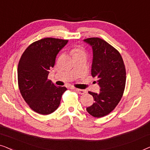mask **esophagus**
Here are the masks:
<instances>
[{
  "instance_id": "1",
  "label": "esophagus",
  "mask_w": 150,
  "mask_h": 150,
  "mask_svg": "<svg viewBox=\"0 0 150 150\" xmlns=\"http://www.w3.org/2000/svg\"><path fill=\"white\" fill-rule=\"evenodd\" d=\"M76 91L78 93H80V94H85L87 91L86 90H84V89H75Z\"/></svg>"
}]
</instances>
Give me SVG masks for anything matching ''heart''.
Instances as JSON below:
<instances>
[{
	"label": "heart",
	"instance_id": "heart-1",
	"mask_svg": "<svg viewBox=\"0 0 150 150\" xmlns=\"http://www.w3.org/2000/svg\"><path fill=\"white\" fill-rule=\"evenodd\" d=\"M71 53L73 55L74 57H76L78 55L81 54H85V52L81 48H80L79 46H74L71 49Z\"/></svg>",
	"mask_w": 150,
	"mask_h": 150
}]
</instances>
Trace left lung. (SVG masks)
Instances as JSON below:
<instances>
[{"instance_id": "8db88e82", "label": "left lung", "mask_w": 150, "mask_h": 150, "mask_svg": "<svg viewBox=\"0 0 150 150\" xmlns=\"http://www.w3.org/2000/svg\"><path fill=\"white\" fill-rule=\"evenodd\" d=\"M93 49L91 75L100 87L98 93L89 91L95 102L87 108L89 113L100 118L107 115L122 99L126 86V72L120 53L106 41L98 38L84 40Z\"/></svg>"}]
</instances>
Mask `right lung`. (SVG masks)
<instances>
[{
    "instance_id": "add662e5",
    "label": "right lung",
    "mask_w": 150,
    "mask_h": 150,
    "mask_svg": "<svg viewBox=\"0 0 150 150\" xmlns=\"http://www.w3.org/2000/svg\"><path fill=\"white\" fill-rule=\"evenodd\" d=\"M68 40L46 38L29 45L20 59L18 82L20 93L35 112L49 115L58 108L65 87H57L48 79L59 51Z\"/></svg>"
}]
</instances>
